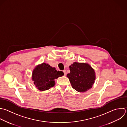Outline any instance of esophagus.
Returning a JSON list of instances; mask_svg holds the SVG:
<instances>
[{
  "label": "esophagus",
  "instance_id": "1",
  "mask_svg": "<svg viewBox=\"0 0 127 127\" xmlns=\"http://www.w3.org/2000/svg\"><path fill=\"white\" fill-rule=\"evenodd\" d=\"M63 72H64V75H66V70H63Z\"/></svg>",
  "mask_w": 127,
  "mask_h": 127
}]
</instances>
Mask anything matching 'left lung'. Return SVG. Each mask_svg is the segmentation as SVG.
<instances>
[{
	"instance_id": "1",
	"label": "left lung",
	"mask_w": 127,
	"mask_h": 127,
	"mask_svg": "<svg viewBox=\"0 0 127 127\" xmlns=\"http://www.w3.org/2000/svg\"><path fill=\"white\" fill-rule=\"evenodd\" d=\"M70 72L66 75L73 89L79 92H86L92 87L95 72L88 64L74 62L69 66Z\"/></svg>"
}]
</instances>
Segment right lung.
I'll return each mask as SVG.
<instances>
[{"label": "right lung", "mask_w": 127, "mask_h": 127, "mask_svg": "<svg viewBox=\"0 0 127 127\" xmlns=\"http://www.w3.org/2000/svg\"><path fill=\"white\" fill-rule=\"evenodd\" d=\"M64 74L63 71H57L55 67L43 63L37 65L33 70L32 80L39 90L45 91L53 87L56 83L55 80Z\"/></svg>", "instance_id": "right-lung-1"}]
</instances>
